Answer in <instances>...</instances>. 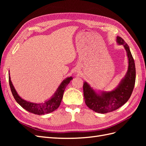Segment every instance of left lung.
Segmentation results:
<instances>
[{
  "label": "left lung",
  "mask_w": 146,
  "mask_h": 146,
  "mask_svg": "<svg viewBox=\"0 0 146 146\" xmlns=\"http://www.w3.org/2000/svg\"><path fill=\"white\" fill-rule=\"evenodd\" d=\"M117 42L124 47L129 58L128 71L117 88L112 91L104 92L99 95L86 82L83 83V96L85 104L88 107L96 113H107L122 107L130 99L135 86V64L129 47L120 36H117Z\"/></svg>",
  "instance_id": "obj_1"
}]
</instances>
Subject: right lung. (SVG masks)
Listing matches in <instances>:
<instances>
[{
  "instance_id": "right-lung-1",
  "label": "right lung",
  "mask_w": 146,
  "mask_h": 146,
  "mask_svg": "<svg viewBox=\"0 0 146 146\" xmlns=\"http://www.w3.org/2000/svg\"><path fill=\"white\" fill-rule=\"evenodd\" d=\"M8 78H9V84L12 94L13 97H14L16 101L22 107L27 110V111H29L30 113L38 114V115H41V114L52 113L59 107L61 102L62 100L65 88L69 83L70 81L72 79V78L70 77L63 80V82L61 83V85H60L58 89H57L54 96L49 100H48L44 103L35 104L26 101L20 98L19 95L17 94L16 91L15 90V88L11 83V81L10 80V73Z\"/></svg>"
}]
</instances>
